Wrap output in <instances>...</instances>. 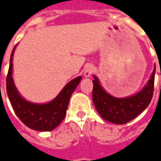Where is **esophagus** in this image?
<instances>
[{"mask_svg":"<svg viewBox=\"0 0 161 161\" xmlns=\"http://www.w3.org/2000/svg\"><path fill=\"white\" fill-rule=\"evenodd\" d=\"M94 69H95V67H94L92 65H88V66L86 67L85 73H84V74H85V76H86V77H89V76H90L91 74L94 72Z\"/></svg>","mask_w":161,"mask_h":161,"instance_id":"esophagus-1","label":"esophagus"}]
</instances>
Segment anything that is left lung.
<instances>
[{
    "instance_id": "left-lung-1",
    "label": "left lung",
    "mask_w": 161,
    "mask_h": 161,
    "mask_svg": "<svg viewBox=\"0 0 161 161\" xmlns=\"http://www.w3.org/2000/svg\"><path fill=\"white\" fill-rule=\"evenodd\" d=\"M155 73V69L142 91L124 99H118L108 95L99 85L96 76H94L92 97L98 113L103 119L116 124H124L136 118L151 103L154 92Z\"/></svg>"
}]
</instances>
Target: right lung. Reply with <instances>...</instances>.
I'll return each mask as SVG.
<instances>
[{
	"instance_id": "add662e5",
	"label": "right lung",
	"mask_w": 161,
	"mask_h": 161,
	"mask_svg": "<svg viewBox=\"0 0 161 161\" xmlns=\"http://www.w3.org/2000/svg\"><path fill=\"white\" fill-rule=\"evenodd\" d=\"M15 46L10 55V67L6 76V91L11 106L18 118L25 125L36 131H52L64 119L70 98L81 77L69 82L57 98L44 104H36L26 101L17 91L12 78V58Z\"/></svg>"
}]
</instances>
